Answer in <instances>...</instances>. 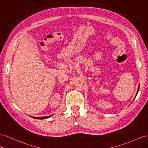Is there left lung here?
Wrapping results in <instances>:
<instances>
[{"label": "left lung", "instance_id": "8db88e82", "mask_svg": "<svg viewBox=\"0 0 148 148\" xmlns=\"http://www.w3.org/2000/svg\"><path fill=\"white\" fill-rule=\"evenodd\" d=\"M139 86H140V84H139ZM138 86V91H137V92H136V96H135V97H136V96H137V94H138V90H139V88H140V87H139ZM133 99V100H134Z\"/></svg>", "mask_w": 148, "mask_h": 148}]
</instances>
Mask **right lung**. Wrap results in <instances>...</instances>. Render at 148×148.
<instances>
[{
    "mask_svg": "<svg viewBox=\"0 0 148 148\" xmlns=\"http://www.w3.org/2000/svg\"><path fill=\"white\" fill-rule=\"evenodd\" d=\"M51 115H49V116H46V117H32L34 119H47V118H49V117H51Z\"/></svg>",
    "mask_w": 148,
    "mask_h": 148,
    "instance_id": "add662e5",
    "label": "right lung"
}]
</instances>
